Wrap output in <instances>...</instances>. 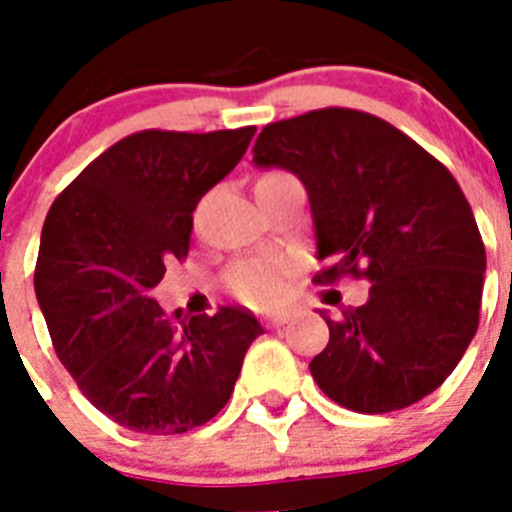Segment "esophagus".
Listing matches in <instances>:
<instances>
[{
  "mask_svg": "<svg viewBox=\"0 0 512 512\" xmlns=\"http://www.w3.org/2000/svg\"><path fill=\"white\" fill-rule=\"evenodd\" d=\"M289 318H292V312H289V310H274V312H269V315H266L269 325H274V328L289 323Z\"/></svg>",
  "mask_w": 512,
  "mask_h": 512,
  "instance_id": "obj_1",
  "label": "esophagus"
}]
</instances>
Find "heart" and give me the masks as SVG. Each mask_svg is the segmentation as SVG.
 Returning <instances> with one entry per match:
<instances>
[{
  "label": "heart",
  "mask_w": 512,
  "mask_h": 512,
  "mask_svg": "<svg viewBox=\"0 0 512 512\" xmlns=\"http://www.w3.org/2000/svg\"><path fill=\"white\" fill-rule=\"evenodd\" d=\"M271 174H279V171H269L264 176ZM284 274H287V264L282 259H248L228 271V287L238 300L266 305L277 300L282 292Z\"/></svg>",
  "instance_id": "1"
}]
</instances>
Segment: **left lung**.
<instances>
[{
    "mask_svg": "<svg viewBox=\"0 0 512 512\" xmlns=\"http://www.w3.org/2000/svg\"><path fill=\"white\" fill-rule=\"evenodd\" d=\"M256 166L300 176L318 259L312 282L366 279L369 300L325 323L312 379L354 413L415 405L456 369L479 325L485 243L451 171L387 120L325 107L269 122Z\"/></svg>",
    "mask_w": 512,
    "mask_h": 512,
    "instance_id": "8db88e82",
    "label": "left lung"
}]
</instances>
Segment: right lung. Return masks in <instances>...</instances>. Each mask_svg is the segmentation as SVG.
Wrapping results in <instances>:
<instances>
[{"label": "right lung", "mask_w": 512, "mask_h": 512, "mask_svg": "<svg viewBox=\"0 0 512 512\" xmlns=\"http://www.w3.org/2000/svg\"><path fill=\"white\" fill-rule=\"evenodd\" d=\"M256 128L140 130L117 140L45 217L35 295L79 390L122 428L187 433L225 408L248 346L243 307L187 318L151 300L166 261L187 259L192 212L235 169Z\"/></svg>", "instance_id": "1"}]
</instances>
